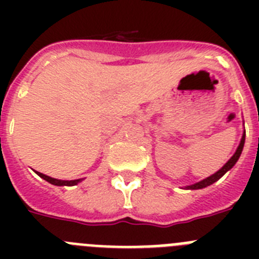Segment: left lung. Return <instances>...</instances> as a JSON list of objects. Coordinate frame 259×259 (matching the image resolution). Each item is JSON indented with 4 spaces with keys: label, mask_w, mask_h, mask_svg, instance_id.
<instances>
[{
    "label": "left lung",
    "mask_w": 259,
    "mask_h": 259,
    "mask_svg": "<svg viewBox=\"0 0 259 259\" xmlns=\"http://www.w3.org/2000/svg\"><path fill=\"white\" fill-rule=\"evenodd\" d=\"M244 143H245V132H244V135H242V139H241V143H240L239 148H237L236 153L231 157L230 161L227 162V163L224 164L223 167H222L221 170L217 171V172L214 174V175L209 176V178H206V179L201 180V182L196 183V184L193 185H189V187H187L188 189H201V188H205V187H207V185H211L212 183H215L217 180H219L222 178V176L224 175V174L227 172L228 170H231L233 166H235V163L237 162V159L240 158V154H241L242 152V148H244Z\"/></svg>",
    "instance_id": "left-lung-1"
}]
</instances>
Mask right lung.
Segmentation results:
<instances>
[{
  "instance_id": "1",
  "label": "right lung",
  "mask_w": 259,
  "mask_h": 259,
  "mask_svg": "<svg viewBox=\"0 0 259 259\" xmlns=\"http://www.w3.org/2000/svg\"><path fill=\"white\" fill-rule=\"evenodd\" d=\"M37 172V171H36ZM37 175L40 176V178H42L44 180H47V182H49L50 184L53 185H67V187H71V185H76L77 183H80L83 179H77V180H58V179H54V178H50V176H47L44 175V174L41 172H37Z\"/></svg>"
}]
</instances>
